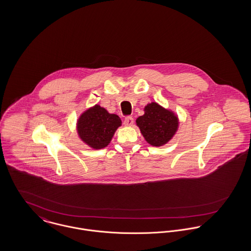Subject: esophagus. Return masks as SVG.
Here are the masks:
<instances>
[{
  "mask_svg": "<svg viewBox=\"0 0 251 251\" xmlns=\"http://www.w3.org/2000/svg\"><path fill=\"white\" fill-rule=\"evenodd\" d=\"M133 124H134V118H133V117L128 116V117H126V118L124 119V125H125V126L131 127V126H133Z\"/></svg>",
  "mask_w": 251,
  "mask_h": 251,
  "instance_id": "34e87169",
  "label": "esophagus"
}]
</instances>
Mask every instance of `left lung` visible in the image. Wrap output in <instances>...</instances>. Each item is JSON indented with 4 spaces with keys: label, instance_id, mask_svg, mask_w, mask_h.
<instances>
[{
    "label": "left lung",
    "instance_id": "left-lung-1",
    "mask_svg": "<svg viewBox=\"0 0 251 251\" xmlns=\"http://www.w3.org/2000/svg\"><path fill=\"white\" fill-rule=\"evenodd\" d=\"M135 122L145 140L155 147L166 144L178 128L177 116L155 102L147 104L144 115L137 117Z\"/></svg>",
    "mask_w": 251,
    "mask_h": 251
}]
</instances>
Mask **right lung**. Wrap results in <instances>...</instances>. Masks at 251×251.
Listing matches in <instances>:
<instances>
[{"label":"right lung","instance_id":"obj_1","mask_svg":"<svg viewBox=\"0 0 251 251\" xmlns=\"http://www.w3.org/2000/svg\"><path fill=\"white\" fill-rule=\"evenodd\" d=\"M121 119L99 105L86 110L77 120V133L83 142L93 149H102L109 145Z\"/></svg>","mask_w":251,"mask_h":251}]
</instances>
